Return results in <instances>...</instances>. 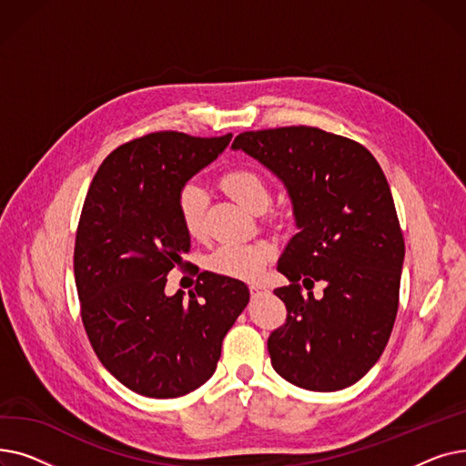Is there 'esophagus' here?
<instances>
[{
	"instance_id": "1",
	"label": "esophagus",
	"mask_w": 466,
	"mask_h": 466,
	"mask_svg": "<svg viewBox=\"0 0 466 466\" xmlns=\"http://www.w3.org/2000/svg\"><path fill=\"white\" fill-rule=\"evenodd\" d=\"M264 287L260 285V283H251L249 285V292H251V295H257V292H260Z\"/></svg>"
}]
</instances>
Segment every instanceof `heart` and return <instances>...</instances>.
Here are the masks:
<instances>
[{"mask_svg": "<svg viewBox=\"0 0 466 466\" xmlns=\"http://www.w3.org/2000/svg\"><path fill=\"white\" fill-rule=\"evenodd\" d=\"M220 185L248 209L260 213L272 202V188L268 179L255 167H232L220 176ZM208 208L206 190L196 183L187 181L176 196V209L183 230L190 238H200L204 232V218ZM278 217V211H270ZM274 249L270 243H225L217 248L209 258V270L234 279H255L264 270L266 262L272 258Z\"/></svg>", "mask_w": 466, "mask_h": 466, "instance_id": "heart-1", "label": "heart"}]
</instances>
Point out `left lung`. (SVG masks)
Returning a JSON list of instances; mask_svg holds the SVG:
<instances>
[{"label": "left lung", "mask_w": 466, "mask_h": 466, "mask_svg": "<svg viewBox=\"0 0 466 466\" xmlns=\"http://www.w3.org/2000/svg\"><path fill=\"white\" fill-rule=\"evenodd\" d=\"M232 147L283 179L300 228L278 264L290 283L274 290L287 308L268 338L274 370L319 393L350 387L381 357L399 311L404 238L383 169L360 143L315 127L243 132Z\"/></svg>", "instance_id": "1"}]
</instances>
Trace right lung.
<instances>
[{
	"label": "right lung",
	"instance_id": "add662e5",
	"mask_svg": "<svg viewBox=\"0 0 466 466\" xmlns=\"http://www.w3.org/2000/svg\"><path fill=\"white\" fill-rule=\"evenodd\" d=\"M176 130L134 137L102 162L81 209L73 272L94 353L134 393L176 399L206 383L249 290L200 272L188 299L164 295L188 264L177 190L230 143Z\"/></svg>",
	"mask_w": 466,
	"mask_h": 466
}]
</instances>
